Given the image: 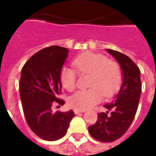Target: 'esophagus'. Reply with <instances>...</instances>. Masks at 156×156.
I'll return each mask as SVG.
<instances>
[{
	"label": "esophagus",
	"instance_id": "1",
	"mask_svg": "<svg viewBox=\"0 0 156 156\" xmlns=\"http://www.w3.org/2000/svg\"><path fill=\"white\" fill-rule=\"evenodd\" d=\"M73 112H74L75 115H78V114H80V113H83V112H85V110H80V109H74V110H73Z\"/></svg>",
	"mask_w": 156,
	"mask_h": 156
}]
</instances>
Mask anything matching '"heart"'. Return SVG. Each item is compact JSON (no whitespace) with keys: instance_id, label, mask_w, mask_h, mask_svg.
<instances>
[{"instance_id":"obj_1","label":"heart","mask_w":156,"mask_h":156,"mask_svg":"<svg viewBox=\"0 0 156 156\" xmlns=\"http://www.w3.org/2000/svg\"><path fill=\"white\" fill-rule=\"evenodd\" d=\"M78 74H89L88 88L79 90L68 99V104L75 109L85 110L101 101L102 93L105 97H110L117 91L122 82V73L117 62L108 60L102 54L85 52L73 62ZM76 73L68 68H62L60 81L62 87L69 92L76 88Z\"/></svg>"}]
</instances>
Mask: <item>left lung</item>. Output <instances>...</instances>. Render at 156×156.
<instances>
[{"instance_id": "8db88e82", "label": "left lung", "mask_w": 156, "mask_h": 156, "mask_svg": "<svg viewBox=\"0 0 156 156\" xmlns=\"http://www.w3.org/2000/svg\"><path fill=\"white\" fill-rule=\"evenodd\" d=\"M106 51L119 62L123 81L114 99L104 105L107 111L98 113V120L88 127V132L97 140L113 142L127 131L135 116L141 94L140 71L126 55L111 49Z\"/></svg>"}]
</instances>
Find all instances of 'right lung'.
Wrapping results in <instances>:
<instances>
[{
    "mask_svg": "<svg viewBox=\"0 0 156 156\" xmlns=\"http://www.w3.org/2000/svg\"><path fill=\"white\" fill-rule=\"evenodd\" d=\"M68 49L51 46L37 51L25 63L21 72L20 97L26 120L32 132L45 140L63 137L73 110L53 113L51 107L63 105L58 95L62 90L60 73L68 58Z\"/></svg>",
    "mask_w": 156,
    "mask_h": 156,
    "instance_id": "add662e5",
    "label": "right lung"
}]
</instances>
